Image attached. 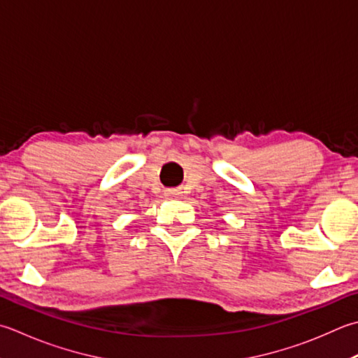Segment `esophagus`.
<instances>
[{"mask_svg":"<svg viewBox=\"0 0 358 358\" xmlns=\"http://www.w3.org/2000/svg\"><path fill=\"white\" fill-rule=\"evenodd\" d=\"M164 194L167 195V197H173V195H178V191H175V189H167Z\"/></svg>","mask_w":358,"mask_h":358,"instance_id":"esophagus-1","label":"esophagus"}]
</instances>
